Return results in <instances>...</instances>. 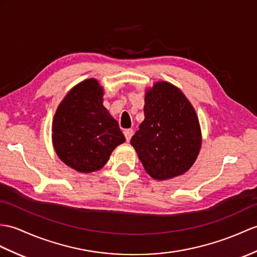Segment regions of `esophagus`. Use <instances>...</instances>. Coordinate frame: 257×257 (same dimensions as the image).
I'll use <instances>...</instances> for the list:
<instances>
[{
  "instance_id": "esophagus-1",
  "label": "esophagus",
  "mask_w": 257,
  "mask_h": 257,
  "mask_svg": "<svg viewBox=\"0 0 257 257\" xmlns=\"http://www.w3.org/2000/svg\"><path fill=\"white\" fill-rule=\"evenodd\" d=\"M123 135H124V137H126V140L130 141L131 137H133V135H134V130L133 129H126L123 131Z\"/></svg>"
}]
</instances>
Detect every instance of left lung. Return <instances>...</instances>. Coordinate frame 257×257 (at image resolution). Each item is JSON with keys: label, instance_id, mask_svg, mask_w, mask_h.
I'll list each match as a JSON object with an SVG mask.
<instances>
[{"label": "left lung", "instance_id": "obj_1", "mask_svg": "<svg viewBox=\"0 0 257 257\" xmlns=\"http://www.w3.org/2000/svg\"><path fill=\"white\" fill-rule=\"evenodd\" d=\"M145 120L131 138L146 172L168 181L192 168L201 148L196 110L180 88L158 81L145 94Z\"/></svg>", "mask_w": 257, "mask_h": 257}]
</instances>
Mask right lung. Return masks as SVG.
Returning a JSON list of instances; mask_svg holds the SVG:
<instances>
[{"label": "right lung", "mask_w": 257, "mask_h": 257, "mask_svg": "<svg viewBox=\"0 0 257 257\" xmlns=\"http://www.w3.org/2000/svg\"><path fill=\"white\" fill-rule=\"evenodd\" d=\"M104 88L87 79L70 89L52 119L53 149L62 162L80 173L100 170L126 139L103 105Z\"/></svg>", "instance_id": "1"}]
</instances>
